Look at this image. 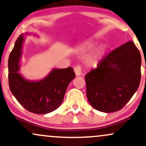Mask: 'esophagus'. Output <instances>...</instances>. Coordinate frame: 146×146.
<instances>
[{
	"label": "esophagus",
	"mask_w": 146,
	"mask_h": 146,
	"mask_svg": "<svg viewBox=\"0 0 146 146\" xmlns=\"http://www.w3.org/2000/svg\"><path fill=\"white\" fill-rule=\"evenodd\" d=\"M74 70V72L77 76L82 74V68H81L80 66H76Z\"/></svg>",
	"instance_id": "obj_1"
}]
</instances>
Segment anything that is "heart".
I'll return each instance as SVG.
<instances>
[{
    "mask_svg": "<svg viewBox=\"0 0 146 146\" xmlns=\"http://www.w3.org/2000/svg\"><path fill=\"white\" fill-rule=\"evenodd\" d=\"M94 47V45L92 44V43H89L88 45H87L86 46H84L83 47V48H80V50L82 52H86V51H88V50H90V49ZM101 54V51H98V52H96L95 54H92V56H90L89 58L87 59V62H88V63H89L90 64H93L94 62H96V60L97 58H98V56H99V55Z\"/></svg>",
    "mask_w": 146,
    "mask_h": 146,
    "instance_id": "heart-1",
    "label": "heart"
}]
</instances>
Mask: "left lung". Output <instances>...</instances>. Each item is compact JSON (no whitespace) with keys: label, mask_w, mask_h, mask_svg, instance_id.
<instances>
[{"label":"left lung","mask_w":146,"mask_h":146,"mask_svg":"<svg viewBox=\"0 0 146 146\" xmlns=\"http://www.w3.org/2000/svg\"><path fill=\"white\" fill-rule=\"evenodd\" d=\"M141 58L133 41L105 55L86 75V96L90 105L104 113L119 111L139 86Z\"/></svg>","instance_id":"1"}]
</instances>
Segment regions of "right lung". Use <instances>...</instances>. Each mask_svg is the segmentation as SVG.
<instances>
[{
  "instance_id": "add662e5",
  "label": "right lung",
  "mask_w": 146,
  "mask_h": 146,
  "mask_svg": "<svg viewBox=\"0 0 146 146\" xmlns=\"http://www.w3.org/2000/svg\"><path fill=\"white\" fill-rule=\"evenodd\" d=\"M27 34V33H26ZM25 37L20 35L9 58V85L17 101L29 112L47 114L58 109L76 74L72 68H54L42 80L31 81L19 72Z\"/></svg>"
}]
</instances>
